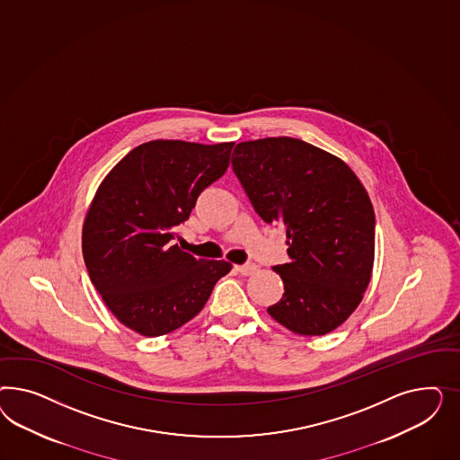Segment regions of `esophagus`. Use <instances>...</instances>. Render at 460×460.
Instances as JSON below:
<instances>
[{
  "label": "esophagus",
  "instance_id": "1",
  "mask_svg": "<svg viewBox=\"0 0 460 460\" xmlns=\"http://www.w3.org/2000/svg\"><path fill=\"white\" fill-rule=\"evenodd\" d=\"M236 271L243 277H250L256 271V265H236Z\"/></svg>",
  "mask_w": 460,
  "mask_h": 460
}]
</instances>
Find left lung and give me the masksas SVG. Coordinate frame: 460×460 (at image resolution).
I'll return each instance as SVG.
<instances>
[{
  "label": "left lung",
  "instance_id": "1",
  "mask_svg": "<svg viewBox=\"0 0 460 460\" xmlns=\"http://www.w3.org/2000/svg\"><path fill=\"white\" fill-rule=\"evenodd\" d=\"M233 170L260 217L287 231L273 266L285 293L268 314L300 335L332 332L361 304L375 263V210L356 173L302 139L237 143Z\"/></svg>",
  "mask_w": 460,
  "mask_h": 460
}]
</instances>
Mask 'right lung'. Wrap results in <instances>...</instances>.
<instances>
[{
	"label": "right lung",
	"mask_w": 460,
	"mask_h": 460,
	"mask_svg": "<svg viewBox=\"0 0 460 460\" xmlns=\"http://www.w3.org/2000/svg\"><path fill=\"white\" fill-rule=\"evenodd\" d=\"M233 146L154 139L101 181L84 219V261L112 315L137 334H168L194 319L231 271L172 239L200 192L223 177Z\"/></svg>",
	"instance_id": "1"
}]
</instances>
